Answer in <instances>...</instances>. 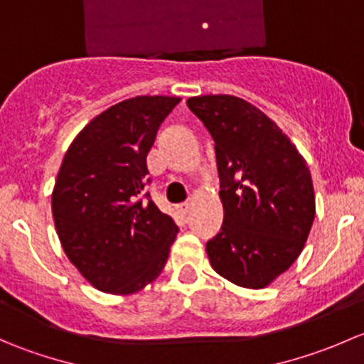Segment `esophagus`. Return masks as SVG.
Segmentation results:
<instances>
[{"label": "esophagus", "instance_id": "esophagus-1", "mask_svg": "<svg viewBox=\"0 0 364 364\" xmlns=\"http://www.w3.org/2000/svg\"><path fill=\"white\" fill-rule=\"evenodd\" d=\"M190 208H192V204H190V203H183V204L178 205V209L183 213V215H186V213L190 211Z\"/></svg>", "mask_w": 364, "mask_h": 364}]
</instances>
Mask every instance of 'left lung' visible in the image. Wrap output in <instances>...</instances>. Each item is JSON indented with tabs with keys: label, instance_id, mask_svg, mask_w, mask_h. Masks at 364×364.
Segmentation results:
<instances>
[{
	"label": "left lung",
	"instance_id": "1",
	"mask_svg": "<svg viewBox=\"0 0 364 364\" xmlns=\"http://www.w3.org/2000/svg\"><path fill=\"white\" fill-rule=\"evenodd\" d=\"M215 139L223 227L205 245L211 267L245 289H264L289 269L310 234L315 192L291 139L260 109L232 95L186 100Z\"/></svg>",
	"mask_w": 364,
	"mask_h": 364
}]
</instances>
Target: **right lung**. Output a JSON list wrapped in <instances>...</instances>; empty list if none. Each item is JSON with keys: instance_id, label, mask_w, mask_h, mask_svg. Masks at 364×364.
<instances>
[{"instance_id": "obj_1", "label": "right lung", "mask_w": 364, "mask_h": 364, "mask_svg": "<svg viewBox=\"0 0 364 364\" xmlns=\"http://www.w3.org/2000/svg\"><path fill=\"white\" fill-rule=\"evenodd\" d=\"M178 97H135L95 116L68 146L53 188V218L68 260L95 289L139 292L159 278L178 225L142 200L148 153Z\"/></svg>"}]
</instances>
